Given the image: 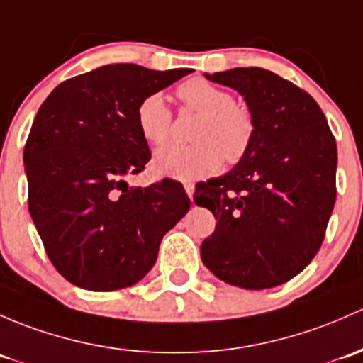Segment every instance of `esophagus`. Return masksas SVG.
Masks as SVG:
<instances>
[{
	"instance_id": "obj_1",
	"label": "esophagus",
	"mask_w": 363,
	"mask_h": 363,
	"mask_svg": "<svg viewBox=\"0 0 363 363\" xmlns=\"http://www.w3.org/2000/svg\"><path fill=\"white\" fill-rule=\"evenodd\" d=\"M185 192H186V196L190 197V199H192V196H194V190H196V186H194V183H185Z\"/></svg>"
}]
</instances>
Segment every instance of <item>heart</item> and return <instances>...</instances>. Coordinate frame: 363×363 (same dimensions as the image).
Returning <instances> with one entry per match:
<instances>
[{"label":"heart","instance_id":"obj_1","mask_svg":"<svg viewBox=\"0 0 363 363\" xmlns=\"http://www.w3.org/2000/svg\"><path fill=\"white\" fill-rule=\"evenodd\" d=\"M183 110L199 115L190 133L189 147L167 145L154 155V169L177 180H197L216 173L222 160L236 164L252 148L255 118L248 108L234 103L225 89L204 80L190 78L177 91ZM136 124L147 143L159 147L171 136L173 111L160 92H152L136 108Z\"/></svg>","mask_w":363,"mask_h":363}]
</instances>
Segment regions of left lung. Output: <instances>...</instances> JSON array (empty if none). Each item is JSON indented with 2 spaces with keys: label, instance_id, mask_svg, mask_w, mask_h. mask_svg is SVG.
<instances>
[{
  "label": "left lung",
  "instance_id": "obj_1",
  "mask_svg": "<svg viewBox=\"0 0 363 363\" xmlns=\"http://www.w3.org/2000/svg\"><path fill=\"white\" fill-rule=\"evenodd\" d=\"M236 89L255 138L233 171L196 189L218 220L201 259L229 285L272 289L297 276L323 242L335 204L337 147L323 111L301 87L262 68L206 74Z\"/></svg>",
  "mask_w": 363,
  "mask_h": 363
}]
</instances>
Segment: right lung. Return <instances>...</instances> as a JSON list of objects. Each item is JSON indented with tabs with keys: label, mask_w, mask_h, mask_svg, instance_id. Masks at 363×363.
I'll use <instances>...</instances> for the list:
<instances>
[{
	"label": "right lung",
	"mask_w": 363,
	"mask_h": 363,
	"mask_svg": "<svg viewBox=\"0 0 363 363\" xmlns=\"http://www.w3.org/2000/svg\"><path fill=\"white\" fill-rule=\"evenodd\" d=\"M189 73L106 65L59 84L40 106L24 147L28 206L48 259L73 285L111 292L138 283L189 211L177 182H125L152 157L138 104Z\"/></svg>",
	"instance_id": "1"
}]
</instances>
